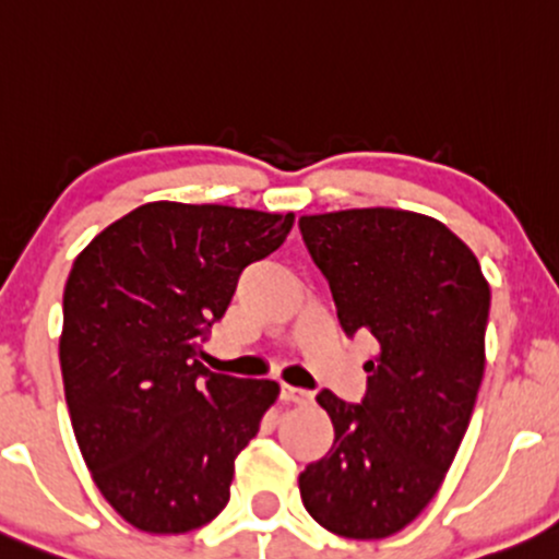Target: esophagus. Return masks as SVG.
Returning <instances> with one entry per match:
<instances>
[{
  "mask_svg": "<svg viewBox=\"0 0 559 559\" xmlns=\"http://www.w3.org/2000/svg\"><path fill=\"white\" fill-rule=\"evenodd\" d=\"M312 395L301 388H292V385H281V401L286 403H307Z\"/></svg>",
  "mask_w": 559,
  "mask_h": 559,
  "instance_id": "1",
  "label": "esophagus"
}]
</instances>
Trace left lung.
I'll list each match as a JSON object with an SVG mask.
<instances>
[{
	"label": "left lung",
	"mask_w": 559,
	"mask_h": 559,
	"mask_svg": "<svg viewBox=\"0 0 559 559\" xmlns=\"http://www.w3.org/2000/svg\"><path fill=\"white\" fill-rule=\"evenodd\" d=\"M348 338L372 333L367 393L320 390L335 440L299 474L307 513L346 539H385L437 495L484 378L489 284L463 241L427 215L361 207L299 218Z\"/></svg>",
	"instance_id": "8db88e82"
}]
</instances>
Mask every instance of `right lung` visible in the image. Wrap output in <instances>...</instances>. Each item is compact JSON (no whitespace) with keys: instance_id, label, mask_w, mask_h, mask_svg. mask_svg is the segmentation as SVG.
I'll list each match as a JSON object with an SVG mask.
<instances>
[{"instance_id":"obj_1","label":"right lung","mask_w":559,"mask_h":559,"mask_svg":"<svg viewBox=\"0 0 559 559\" xmlns=\"http://www.w3.org/2000/svg\"><path fill=\"white\" fill-rule=\"evenodd\" d=\"M294 213L147 203L72 265L59 338L80 453L109 506L147 534H185L228 502L234 461L278 382L200 365L239 275L284 245Z\"/></svg>"}]
</instances>
